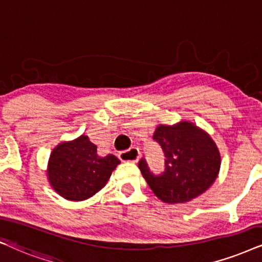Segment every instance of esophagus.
Listing matches in <instances>:
<instances>
[{"mask_svg":"<svg viewBox=\"0 0 262 262\" xmlns=\"http://www.w3.org/2000/svg\"><path fill=\"white\" fill-rule=\"evenodd\" d=\"M118 157H120L121 161H128V162H138L139 157H140V152H139L138 148L132 147L127 151H122L118 154Z\"/></svg>","mask_w":262,"mask_h":262,"instance_id":"1","label":"esophagus"}]
</instances>
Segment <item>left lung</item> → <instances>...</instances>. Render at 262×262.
<instances>
[{"label": "left lung", "instance_id": "8db88e82", "mask_svg": "<svg viewBox=\"0 0 262 262\" xmlns=\"http://www.w3.org/2000/svg\"><path fill=\"white\" fill-rule=\"evenodd\" d=\"M154 140L164 152V171L155 175L142 158L139 169L154 193L164 203H186L209 188L220 170L221 158L209 134L191 122L156 128Z\"/></svg>", "mask_w": 262, "mask_h": 262}]
</instances>
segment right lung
I'll list each match as a JSON object with an SVG mask.
<instances>
[{
    "mask_svg": "<svg viewBox=\"0 0 262 262\" xmlns=\"http://www.w3.org/2000/svg\"><path fill=\"white\" fill-rule=\"evenodd\" d=\"M121 163L114 155L100 157L87 135L59 144L48 162V180L69 201H84L100 191Z\"/></svg>",
    "mask_w": 262,
    "mask_h": 262,
    "instance_id": "1",
    "label": "right lung"
}]
</instances>
